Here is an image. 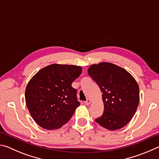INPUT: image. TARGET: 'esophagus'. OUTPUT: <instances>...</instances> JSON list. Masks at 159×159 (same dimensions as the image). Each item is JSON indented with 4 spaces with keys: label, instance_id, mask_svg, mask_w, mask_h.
Here are the masks:
<instances>
[{
    "label": "esophagus",
    "instance_id": "esophagus-1",
    "mask_svg": "<svg viewBox=\"0 0 159 159\" xmlns=\"http://www.w3.org/2000/svg\"><path fill=\"white\" fill-rule=\"evenodd\" d=\"M85 104H86V105H89V104H91V100L90 99H88L85 102Z\"/></svg>",
    "mask_w": 159,
    "mask_h": 159
}]
</instances>
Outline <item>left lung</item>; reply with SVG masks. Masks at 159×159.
I'll use <instances>...</instances> for the list:
<instances>
[{
	"label": "left lung",
	"mask_w": 159,
	"mask_h": 159,
	"mask_svg": "<svg viewBox=\"0 0 159 159\" xmlns=\"http://www.w3.org/2000/svg\"><path fill=\"white\" fill-rule=\"evenodd\" d=\"M88 73L102 93L104 113L95 121L109 130H116L130 121L138 109L139 90L125 69L110 62L92 64Z\"/></svg>",
	"instance_id": "obj_1"
}]
</instances>
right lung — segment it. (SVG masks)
I'll return each instance as SVG.
<instances>
[{"label":"right lung","instance_id":"obj_1","mask_svg":"<svg viewBox=\"0 0 159 159\" xmlns=\"http://www.w3.org/2000/svg\"><path fill=\"white\" fill-rule=\"evenodd\" d=\"M81 72L80 66L52 64L31 78L26 88L25 101L38 125L55 130L71 119L80 105L71 84Z\"/></svg>","mask_w":159,"mask_h":159}]
</instances>
